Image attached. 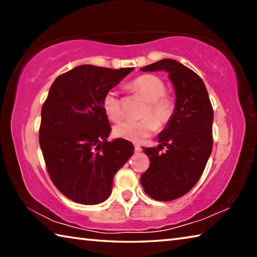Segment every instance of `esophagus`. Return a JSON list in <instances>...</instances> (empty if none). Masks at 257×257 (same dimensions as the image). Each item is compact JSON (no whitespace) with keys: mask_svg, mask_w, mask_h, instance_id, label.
<instances>
[{"mask_svg":"<svg viewBox=\"0 0 257 257\" xmlns=\"http://www.w3.org/2000/svg\"><path fill=\"white\" fill-rule=\"evenodd\" d=\"M135 152H136V153H139V152H142V147L139 146V145H135Z\"/></svg>","mask_w":257,"mask_h":257,"instance_id":"34e87169","label":"esophagus"}]
</instances>
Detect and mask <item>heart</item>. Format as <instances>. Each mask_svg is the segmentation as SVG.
Segmentation results:
<instances>
[{
	"label": "heart",
	"instance_id": "obj_1",
	"mask_svg": "<svg viewBox=\"0 0 257 257\" xmlns=\"http://www.w3.org/2000/svg\"><path fill=\"white\" fill-rule=\"evenodd\" d=\"M129 88L141 94L150 102L144 113L146 118L122 121L114 127V135L130 142H141L153 134L158 127L163 128L170 122L175 113V101L171 97L165 96L167 86L160 77L154 75L137 77L130 82ZM102 105L111 121H119L122 118V107L118 94L114 90H108L104 95Z\"/></svg>",
	"mask_w": 257,
	"mask_h": 257
}]
</instances>
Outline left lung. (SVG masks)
<instances>
[{
    "label": "left lung",
    "instance_id": "1",
    "mask_svg": "<svg viewBox=\"0 0 257 257\" xmlns=\"http://www.w3.org/2000/svg\"><path fill=\"white\" fill-rule=\"evenodd\" d=\"M141 70L168 72L175 88V113L159 134L160 145L143 147L151 164L141 177L150 197L173 201L196 185L212 153V104L201 77L176 60H160ZM164 146L167 151L161 154Z\"/></svg>",
    "mask_w": 257,
    "mask_h": 257
}]
</instances>
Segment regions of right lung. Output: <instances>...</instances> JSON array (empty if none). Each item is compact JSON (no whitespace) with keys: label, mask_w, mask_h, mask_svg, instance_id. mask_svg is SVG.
Returning <instances> with one entry per match:
<instances>
[{"label":"right lung","mask_w":257,"mask_h":257,"mask_svg":"<svg viewBox=\"0 0 257 257\" xmlns=\"http://www.w3.org/2000/svg\"><path fill=\"white\" fill-rule=\"evenodd\" d=\"M133 70L82 64L51 86L42 107L40 145L52 181L73 202L106 201L114 175L134 154L125 139L107 142L111 127L102 105L104 95Z\"/></svg>","instance_id":"right-lung-1"}]
</instances>
